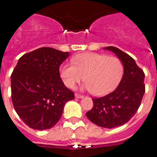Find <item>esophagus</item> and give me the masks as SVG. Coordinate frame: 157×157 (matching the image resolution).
<instances>
[{
  "instance_id": "esophagus-1",
  "label": "esophagus",
  "mask_w": 157,
  "mask_h": 157,
  "mask_svg": "<svg viewBox=\"0 0 157 157\" xmlns=\"http://www.w3.org/2000/svg\"><path fill=\"white\" fill-rule=\"evenodd\" d=\"M75 97H76V98H84L83 95H81V94H75Z\"/></svg>"
}]
</instances>
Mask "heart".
Segmentation results:
<instances>
[{
    "mask_svg": "<svg viewBox=\"0 0 157 157\" xmlns=\"http://www.w3.org/2000/svg\"><path fill=\"white\" fill-rule=\"evenodd\" d=\"M72 64H63L59 73L64 85L73 89L83 80L85 88L95 96L111 93L120 83L123 64L117 57L98 53H83L72 58Z\"/></svg>",
    "mask_w": 157,
    "mask_h": 157,
    "instance_id": "b5f03b06",
    "label": "heart"
}]
</instances>
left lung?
<instances>
[{
	"label": "left lung",
	"mask_w": 157,
	"mask_h": 157,
	"mask_svg": "<svg viewBox=\"0 0 157 157\" xmlns=\"http://www.w3.org/2000/svg\"><path fill=\"white\" fill-rule=\"evenodd\" d=\"M123 64V76L114 92L99 98H93L94 107L86 113L94 124L114 128L127 123L140 105L145 92L144 73L129 55L114 47H106Z\"/></svg>",
	"instance_id": "8db88e82"
}]
</instances>
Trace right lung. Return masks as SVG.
Segmentation results:
<instances>
[{
    "instance_id": "obj_1",
    "label": "right lung",
    "mask_w": 157,
    "mask_h": 157,
    "mask_svg": "<svg viewBox=\"0 0 157 157\" xmlns=\"http://www.w3.org/2000/svg\"><path fill=\"white\" fill-rule=\"evenodd\" d=\"M69 56L52 48L23 55L11 75L13 107L34 130H47L58 123L67 101L74 99L59 77V66Z\"/></svg>"
}]
</instances>
